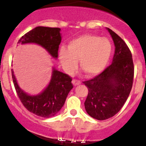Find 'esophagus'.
<instances>
[{"mask_svg": "<svg viewBox=\"0 0 146 146\" xmlns=\"http://www.w3.org/2000/svg\"><path fill=\"white\" fill-rule=\"evenodd\" d=\"M72 82V84L74 85V86H78V85L81 84V82H80V80H73Z\"/></svg>", "mask_w": 146, "mask_h": 146, "instance_id": "1", "label": "esophagus"}]
</instances>
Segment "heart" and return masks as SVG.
Wrapping results in <instances>:
<instances>
[{"instance_id":"obj_1","label":"heart","mask_w":146,"mask_h":146,"mask_svg":"<svg viewBox=\"0 0 146 146\" xmlns=\"http://www.w3.org/2000/svg\"><path fill=\"white\" fill-rule=\"evenodd\" d=\"M113 52V45L108 38L84 34L71 40L67 48L61 47L58 58L63 69L71 74L79 60L80 66L86 75H98L106 68Z\"/></svg>"}]
</instances>
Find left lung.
<instances>
[{
	"label": "left lung",
	"mask_w": 146,
	"mask_h": 146,
	"mask_svg": "<svg viewBox=\"0 0 146 146\" xmlns=\"http://www.w3.org/2000/svg\"><path fill=\"white\" fill-rule=\"evenodd\" d=\"M115 44L113 63L101 74L84 81L88 89L85 102L88 114L97 120H106L120 111L132 88L134 64L128 46L118 34L107 28Z\"/></svg>",
	"instance_id": "left-lung-1"
}]
</instances>
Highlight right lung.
Instances as JSON below:
<instances>
[{
	"label": "right lung",
	"instance_id": "1",
	"mask_svg": "<svg viewBox=\"0 0 146 146\" xmlns=\"http://www.w3.org/2000/svg\"><path fill=\"white\" fill-rule=\"evenodd\" d=\"M59 28L38 26L30 31L18 41V44L35 43L47 50L54 58H58V51L61 42ZM12 80L19 99L28 111L38 116L51 118L64 106L68 94L73 88L72 77L53 68L48 86L41 94L31 96L18 86L14 72Z\"/></svg>",
	"mask_w": 146,
	"mask_h": 146
}]
</instances>
